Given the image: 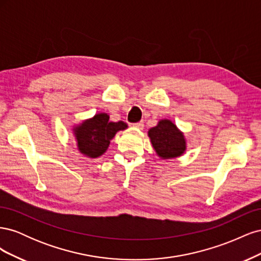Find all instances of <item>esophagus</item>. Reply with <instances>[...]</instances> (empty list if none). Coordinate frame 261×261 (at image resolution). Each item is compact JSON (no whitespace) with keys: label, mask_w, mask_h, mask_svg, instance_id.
<instances>
[{"label":"esophagus","mask_w":261,"mask_h":261,"mask_svg":"<svg viewBox=\"0 0 261 261\" xmlns=\"http://www.w3.org/2000/svg\"><path fill=\"white\" fill-rule=\"evenodd\" d=\"M133 126H134V127H136V128L143 129V128H144V122L140 121V122H138V123H134Z\"/></svg>","instance_id":"1"}]
</instances>
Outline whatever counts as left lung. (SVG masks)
I'll use <instances>...</instances> for the list:
<instances>
[{
  "label": "left lung",
  "mask_w": 261,
  "mask_h": 261,
  "mask_svg": "<svg viewBox=\"0 0 261 261\" xmlns=\"http://www.w3.org/2000/svg\"><path fill=\"white\" fill-rule=\"evenodd\" d=\"M148 134L156 153L163 159L178 156L185 151L183 134L169 120L160 121Z\"/></svg>",
  "instance_id": "8db88e82"
}]
</instances>
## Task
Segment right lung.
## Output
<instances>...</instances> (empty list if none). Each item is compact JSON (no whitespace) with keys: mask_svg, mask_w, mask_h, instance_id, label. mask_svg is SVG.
Returning a JSON list of instances; mask_svg holds the SVG:
<instances>
[{"mask_svg":"<svg viewBox=\"0 0 261 261\" xmlns=\"http://www.w3.org/2000/svg\"><path fill=\"white\" fill-rule=\"evenodd\" d=\"M127 127L124 122H109V115L100 113L91 120L84 122L76 129L78 148L81 152L91 158H97L106 152L116 132Z\"/></svg>","mask_w":261,"mask_h":261,"instance_id":"1","label":"right lung"}]
</instances>
